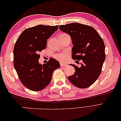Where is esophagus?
Returning <instances> with one entry per match:
<instances>
[{
  "instance_id": "obj_1",
  "label": "esophagus",
  "mask_w": 121,
  "mask_h": 121,
  "mask_svg": "<svg viewBox=\"0 0 121 121\" xmlns=\"http://www.w3.org/2000/svg\"><path fill=\"white\" fill-rule=\"evenodd\" d=\"M60 66L61 67H65V66H66V65H67V64L64 63H60Z\"/></svg>"
}]
</instances>
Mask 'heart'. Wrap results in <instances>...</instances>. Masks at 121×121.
<instances>
[{"label": "heart", "instance_id": "heart-1", "mask_svg": "<svg viewBox=\"0 0 121 121\" xmlns=\"http://www.w3.org/2000/svg\"><path fill=\"white\" fill-rule=\"evenodd\" d=\"M68 56V53L65 52H61L56 54L55 56V57H56V59L60 61H64L67 59Z\"/></svg>", "mask_w": 121, "mask_h": 121}]
</instances>
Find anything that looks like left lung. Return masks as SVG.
<instances>
[{"label":"left lung","instance_id":"left-lung-1","mask_svg":"<svg viewBox=\"0 0 121 121\" xmlns=\"http://www.w3.org/2000/svg\"><path fill=\"white\" fill-rule=\"evenodd\" d=\"M59 29L71 36L73 59L83 61L80 68L70 64L76 71L69 80L80 88L89 87L99 76L105 60L103 40L93 27L86 25L72 23L60 25Z\"/></svg>","mask_w":121,"mask_h":121}]
</instances>
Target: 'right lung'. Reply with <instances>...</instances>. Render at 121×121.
Returning a JSON list of instances; mask_svg holds the SVG:
<instances>
[{
  "instance_id": "add662e5",
  "label": "right lung",
  "mask_w": 121,
  "mask_h": 121,
  "mask_svg": "<svg viewBox=\"0 0 121 121\" xmlns=\"http://www.w3.org/2000/svg\"><path fill=\"white\" fill-rule=\"evenodd\" d=\"M59 26L39 25L26 29L18 38L13 49V65L21 82L28 89L38 91L52 81L53 71L60 64L53 58L46 64L39 63V53L44 49L48 39Z\"/></svg>"
}]
</instances>
